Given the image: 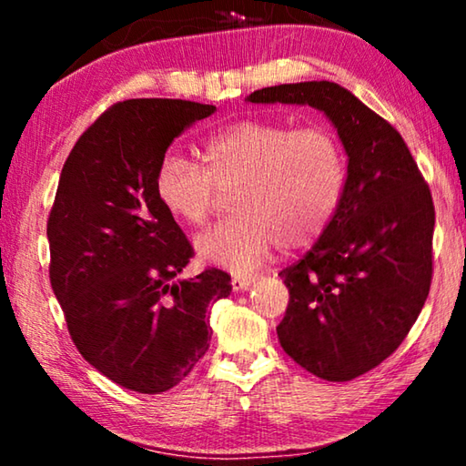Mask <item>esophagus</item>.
<instances>
[{
  "instance_id": "34e87169",
  "label": "esophagus",
  "mask_w": 466,
  "mask_h": 466,
  "mask_svg": "<svg viewBox=\"0 0 466 466\" xmlns=\"http://www.w3.org/2000/svg\"><path fill=\"white\" fill-rule=\"evenodd\" d=\"M255 275H234L232 278V288L234 291H247L252 283H255Z\"/></svg>"
}]
</instances>
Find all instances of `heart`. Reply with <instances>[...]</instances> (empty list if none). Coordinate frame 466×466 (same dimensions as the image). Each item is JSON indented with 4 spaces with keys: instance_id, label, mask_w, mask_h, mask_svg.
Instances as JSON below:
<instances>
[{
    "instance_id": "1",
    "label": "heart",
    "mask_w": 466,
    "mask_h": 466,
    "mask_svg": "<svg viewBox=\"0 0 466 466\" xmlns=\"http://www.w3.org/2000/svg\"><path fill=\"white\" fill-rule=\"evenodd\" d=\"M205 167L168 152L156 168V193L172 218L208 222L224 191L236 216L195 242L201 261L236 273L257 269L275 244L312 242L333 218L345 183L337 137L325 127L238 121L203 144Z\"/></svg>"
}]
</instances>
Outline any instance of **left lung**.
Here are the masks:
<instances>
[{
  "label": "left lung",
  "mask_w": 466,
  "mask_h": 466,
  "mask_svg": "<svg viewBox=\"0 0 466 466\" xmlns=\"http://www.w3.org/2000/svg\"><path fill=\"white\" fill-rule=\"evenodd\" d=\"M247 100L317 108L343 144L347 178L335 216L314 247L279 273L289 304L278 337L310 374L351 380L403 343L430 294V187L400 133L343 86L281 84Z\"/></svg>",
  "instance_id": "obj_1"
}]
</instances>
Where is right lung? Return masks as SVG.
<instances>
[{
	"instance_id": "right-lung-1",
	"label": "right lung",
	"mask_w": 466,
	"mask_h": 466,
	"mask_svg": "<svg viewBox=\"0 0 466 466\" xmlns=\"http://www.w3.org/2000/svg\"><path fill=\"white\" fill-rule=\"evenodd\" d=\"M214 110L119 102L63 164L46 224L51 286L77 351L123 389L157 394L183 380L209 347V306L232 291L219 269L177 279L193 248L156 193L172 141Z\"/></svg>"
}]
</instances>
